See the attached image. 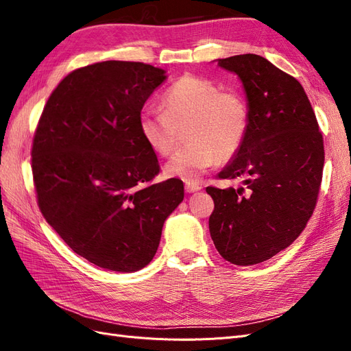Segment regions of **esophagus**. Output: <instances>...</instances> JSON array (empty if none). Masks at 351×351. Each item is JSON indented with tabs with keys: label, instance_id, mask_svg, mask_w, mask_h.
<instances>
[{
	"label": "esophagus",
	"instance_id": "esophagus-1",
	"mask_svg": "<svg viewBox=\"0 0 351 351\" xmlns=\"http://www.w3.org/2000/svg\"><path fill=\"white\" fill-rule=\"evenodd\" d=\"M184 189H186L187 193H195V192H199L202 187L199 184H195V183H186Z\"/></svg>",
	"mask_w": 351,
	"mask_h": 351
}]
</instances>
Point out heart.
<instances>
[{
    "instance_id": "b5f03b06",
    "label": "heart",
    "mask_w": 351,
    "mask_h": 351,
    "mask_svg": "<svg viewBox=\"0 0 351 351\" xmlns=\"http://www.w3.org/2000/svg\"><path fill=\"white\" fill-rule=\"evenodd\" d=\"M250 124L249 104L237 90H222L218 83L183 76L169 86L162 110L147 108L139 125L145 142L158 155L173 154L184 130L189 143L164 167L169 178L196 183L202 174L234 158L246 141Z\"/></svg>"
}]
</instances>
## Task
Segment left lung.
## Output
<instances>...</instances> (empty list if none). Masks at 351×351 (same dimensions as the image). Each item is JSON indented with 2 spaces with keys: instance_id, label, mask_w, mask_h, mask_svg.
Masks as SVG:
<instances>
[{
  "instance_id": "1",
  "label": "left lung",
  "mask_w": 351,
  "mask_h": 351,
  "mask_svg": "<svg viewBox=\"0 0 351 351\" xmlns=\"http://www.w3.org/2000/svg\"><path fill=\"white\" fill-rule=\"evenodd\" d=\"M237 74L250 110L247 137L219 178L239 187H206L214 199L210 237L226 261H268L300 236L312 217L324 168V142L302 84L267 58H219Z\"/></svg>"
}]
</instances>
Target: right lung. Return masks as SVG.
Instances as JSON below:
<instances>
[{
	"label": "right lung",
	"mask_w": 351,
	"mask_h": 351,
	"mask_svg": "<svg viewBox=\"0 0 351 351\" xmlns=\"http://www.w3.org/2000/svg\"><path fill=\"white\" fill-rule=\"evenodd\" d=\"M165 73L115 60L74 70L51 93L35 132L42 215L74 253L104 269L145 268L184 197L178 178L146 184L159 165L139 119Z\"/></svg>",
	"instance_id": "add662e5"
}]
</instances>
